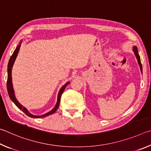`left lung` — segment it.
Wrapping results in <instances>:
<instances>
[{
  "mask_svg": "<svg viewBox=\"0 0 151 151\" xmlns=\"http://www.w3.org/2000/svg\"><path fill=\"white\" fill-rule=\"evenodd\" d=\"M133 50L134 52V55H135V56L137 58V60H138V63L139 64V66H140V68H141V72L142 73V64H141V59H140V56L139 55V53H138V50H137V47L136 46H134L133 48Z\"/></svg>",
  "mask_w": 151,
  "mask_h": 151,
  "instance_id": "1",
  "label": "left lung"
}]
</instances>
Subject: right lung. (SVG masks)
Segmentation results:
<instances>
[{"mask_svg": "<svg viewBox=\"0 0 151 151\" xmlns=\"http://www.w3.org/2000/svg\"><path fill=\"white\" fill-rule=\"evenodd\" d=\"M21 42L22 41L20 42V44L18 45L17 47H16L15 50L13 52L12 55H11V57H10V60H9V64H8V78H7V90H8V93H9V96L10 97V99L12 100V102L14 103V104L17 105V106L19 108L20 110H22V111L25 113L26 115H27L28 117H32V118H42V117H46L47 115H52L53 113H54L55 111H56V110L58 109V107H59L60 105V98H61V96H62V94L64 91L65 88H66V86H67L70 82H67L66 83L65 85H63L62 88L60 89V90L59 91V93H58V99H57V103L56 104H55V106L54 107V109H52V110L50 111L48 113H46V114L44 115H32L31 113L28 111L27 110L26 108H25L24 107H23L22 105H21L19 102L18 101V100L15 97V94H14V89H13V86H12V68L13 67V65H14V63L15 62V60L16 58L17 57V55L18 54V52H19L20 50V44H21Z\"/></svg>", "mask_w": 151, "mask_h": 151, "instance_id": "1", "label": "right lung"}]
</instances>
